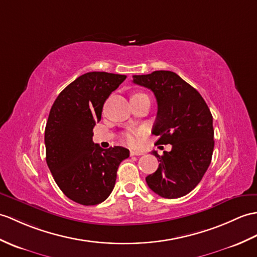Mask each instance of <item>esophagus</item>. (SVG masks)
Instances as JSON below:
<instances>
[{
	"label": "esophagus",
	"mask_w": 257,
	"mask_h": 257,
	"mask_svg": "<svg viewBox=\"0 0 257 257\" xmlns=\"http://www.w3.org/2000/svg\"><path fill=\"white\" fill-rule=\"evenodd\" d=\"M142 152L141 151H137V150H131L130 151V156H142Z\"/></svg>",
	"instance_id": "obj_1"
}]
</instances>
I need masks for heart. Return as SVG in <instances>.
Returning <instances> with one entry per match:
<instances>
[{
  "instance_id": "heart-1",
  "label": "heart",
  "mask_w": 257,
  "mask_h": 257,
  "mask_svg": "<svg viewBox=\"0 0 257 257\" xmlns=\"http://www.w3.org/2000/svg\"><path fill=\"white\" fill-rule=\"evenodd\" d=\"M141 134V131L137 130H128L126 133L122 134V139L123 141L129 146H135L137 143V139H138V136Z\"/></svg>"
}]
</instances>
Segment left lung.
<instances>
[{"mask_svg":"<svg viewBox=\"0 0 257 257\" xmlns=\"http://www.w3.org/2000/svg\"><path fill=\"white\" fill-rule=\"evenodd\" d=\"M135 84L156 95L158 116L152 134L159 145H172L160 157L158 170L146 177L148 186L163 198H180L199 184L211 162L214 141L212 115L201 95L172 71L134 75Z\"/></svg>","mask_w":257,"mask_h":257,"instance_id":"8db88e82","label":"left lung"}]
</instances>
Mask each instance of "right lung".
I'll use <instances>...</instances> for the list:
<instances>
[{
  "label": "right lung",
  "instance_id": "obj_1",
  "mask_svg": "<svg viewBox=\"0 0 257 257\" xmlns=\"http://www.w3.org/2000/svg\"><path fill=\"white\" fill-rule=\"evenodd\" d=\"M126 75L88 72L58 95L45 129L46 161L62 193L77 204H100L114 189L118 166L129 158L122 147L101 149L92 140L105 100Z\"/></svg>",
  "mask_w": 257,
  "mask_h": 257
}]
</instances>
